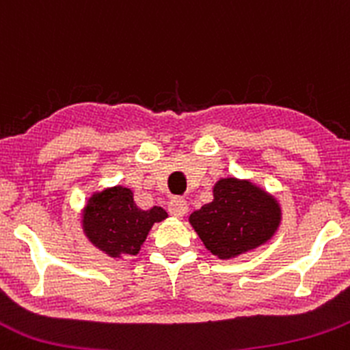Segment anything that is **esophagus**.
<instances>
[{"label": "esophagus", "mask_w": 350, "mask_h": 350, "mask_svg": "<svg viewBox=\"0 0 350 350\" xmlns=\"http://www.w3.org/2000/svg\"><path fill=\"white\" fill-rule=\"evenodd\" d=\"M187 209H189L187 200L182 199V197H175V199H172L170 202H168V213H170L172 216L182 217L183 214L187 213Z\"/></svg>", "instance_id": "esophagus-1"}]
</instances>
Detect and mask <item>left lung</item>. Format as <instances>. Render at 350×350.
I'll return each instance as SVG.
<instances>
[{"mask_svg": "<svg viewBox=\"0 0 350 350\" xmlns=\"http://www.w3.org/2000/svg\"><path fill=\"white\" fill-rule=\"evenodd\" d=\"M213 202L190 214V224L211 254L237 257L271 240L281 221L278 202L250 182L223 178Z\"/></svg>", "mask_w": 350, "mask_h": 350, "instance_id": "left-lung-1", "label": "left lung"}]
</instances>
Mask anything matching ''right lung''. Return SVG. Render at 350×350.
Wrapping results in <instances>:
<instances>
[{
  "label": "right lung",
  "instance_id": "add662e5",
  "mask_svg": "<svg viewBox=\"0 0 350 350\" xmlns=\"http://www.w3.org/2000/svg\"><path fill=\"white\" fill-rule=\"evenodd\" d=\"M167 217L161 207L143 211L134 204L133 192L113 187L95 193L83 214V228L95 247L109 254L136 255L154 223Z\"/></svg>",
  "mask_w": 350,
  "mask_h": 350
}]
</instances>
